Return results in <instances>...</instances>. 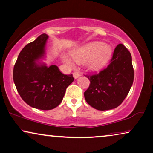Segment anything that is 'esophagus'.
<instances>
[{
	"instance_id": "obj_1",
	"label": "esophagus",
	"mask_w": 153,
	"mask_h": 153,
	"mask_svg": "<svg viewBox=\"0 0 153 153\" xmlns=\"http://www.w3.org/2000/svg\"><path fill=\"white\" fill-rule=\"evenodd\" d=\"M81 76V74L78 72H74V73H73V76H74V78L75 79H76L78 77H79Z\"/></svg>"
}]
</instances>
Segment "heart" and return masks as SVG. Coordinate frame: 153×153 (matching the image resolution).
<instances>
[{"mask_svg": "<svg viewBox=\"0 0 153 153\" xmlns=\"http://www.w3.org/2000/svg\"><path fill=\"white\" fill-rule=\"evenodd\" d=\"M112 51L110 45L100 42H93L74 50L72 53V58L78 63H84L89 60L88 68L92 71H99L107 65L112 56ZM63 61L70 65H74V62L66 56Z\"/></svg>", "mask_w": 153, "mask_h": 153, "instance_id": "heart-1", "label": "heart"}]
</instances>
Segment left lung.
I'll list each match as a JSON object with an SVG mask.
<instances>
[{
  "instance_id": "1",
  "label": "left lung",
  "mask_w": 153,
  "mask_h": 153,
  "mask_svg": "<svg viewBox=\"0 0 153 153\" xmlns=\"http://www.w3.org/2000/svg\"><path fill=\"white\" fill-rule=\"evenodd\" d=\"M87 77L90 83L84 92L86 102L102 111L118 107L128 95L133 83L131 54L124 45L119 44L108 67L99 74L87 75Z\"/></svg>"
}]
</instances>
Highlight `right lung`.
Returning <instances> with one entry per match:
<instances>
[{
  "label": "right lung",
  "mask_w": 153,
  "mask_h": 153,
  "mask_svg": "<svg viewBox=\"0 0 153 153\" xmlns=\"http://www.w3.org/2000/svg\"><path fill=\"white\" fill-rule=\"evenodd\" d=\"M48 39V35L43 34L26 45L13 70L14 84L23 100L31 107L43 110L57 107L74 79L72 74H63L56 65L48 67L39 62L45 56Z\"/></svg>",
  "instance_id": "obj_1"
}]
</instances>
